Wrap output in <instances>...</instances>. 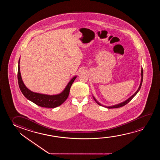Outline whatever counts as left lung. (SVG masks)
<instances>
[{"instance_id":"1","label":"left lung","mask_w":160,"mask_h":160,"mask_svg":"<svg viewBox=\"0 0 160 160\" xmlns=\"http://www.w3.org/2000/svg\"><path fill=\"white\" fill-rule=\"evenodd\" d=\"M141 77H142V78H141V81H140V85H139V87L138 88V90L136 91L134 93L132 96L131 97H129V98L127 99V100H126V101H124V102H123L122 103H119L118 104H116V105H112V106H109V107H107V106H104V105H102L101 103H99L98 101H97L96 98H94V96H93V98L94 99V101H96V102L98 105H101V106H103V107H104L105 108H107L108 109H112V108H118L121 107H123V106H124V105H126V104H127V103H129L130 101H131L132 99H133L134 97L136 96V94H137V93L139 92V91L140 90V88H141V86H142V79H143V70H142H142H141Z\"/></svg>"}]
</instances>
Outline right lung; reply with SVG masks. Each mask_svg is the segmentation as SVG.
I'll return each mask as SVG.
<instances>
[{"label":"right lung","instance_id":"obj_1","mask_svg":"<svg viewBox=\"0 0 160 160\" xmlns=\"http://www.w3.org/2000/svg\"><path fill=\"white\" fill-rule=\"evenodd\" d=\"M20 59L18 61V82L20 90L27 99H28L29 101L35 103V104L39 105L40 107L49 108H55L61 105L62 103H63L66 101L69 94L71 86L72 85V83L77 78V76H75L70 80L67 85L66 86L64 90L59 94L56 95H48L32 92L26 88V86L22 81L20 72Z\"/></svg>","mask_w":160,"mask_h":160}]
</instances>
